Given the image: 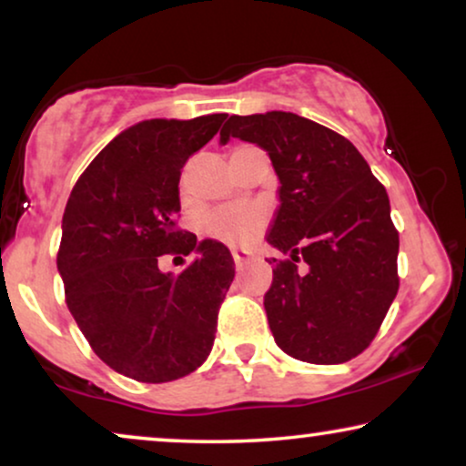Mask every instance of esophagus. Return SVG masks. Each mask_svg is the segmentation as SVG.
Returning a JSON list of instances; mask_svg holds the SVG:
<instances>
[{"label":"esophagus","instance_id":"34e87169","mask_svg":"<svg viewBox=\"0 0 466 466\" xmlns=\"http://www.w3.org/2000/svg\"><path fill=\"white\" fill-rule=\"evenodd\" d=\"M231 254H233V260H235V265H238V267L246 265L248 260H250V257H248V252H244V250H233Z\"/></svg>","mask_w":466,"mask_h":466}]
</instances>
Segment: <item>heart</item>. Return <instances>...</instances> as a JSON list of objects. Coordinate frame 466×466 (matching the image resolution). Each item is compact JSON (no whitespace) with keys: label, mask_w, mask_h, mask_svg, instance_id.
<instances>
[{"label":"heart","mask_w":466,"mask_h":466,"mask_svg":"<svg viewBox=\"0 0 466 466\" xmlns=\"http://www.w3.org/2000/svg\"><path fill=\"white\" fill-rule=\"evenodd\" d=\"M265 214L257 208H222L208 216L206 233L227 244H246L260 233Z\"/></svg>","instance_id":"1"}]
</instances>
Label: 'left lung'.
<instances>
[{"label":"left lung","mask_w":466,"mask_h":466,"mask_svg":"<svg viewBox=\"0 0 466 466\" xmlns=\"http://www.w3.org/2000/svg\"><path fill=\"white\" fill-rule=\"evenodd\" d=\"M231 137L267 150L279 208L267 241L273 263L265 311L286 354L339 365L369 348L399 290V233L386 188L354 144L292 112L228 116Z\"/></svg>","instance_id":"obj_1"}]
</instances>
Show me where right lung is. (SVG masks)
<instances>
[{"label": "right lung", "mask_w": 466, "mask_h": 466, "mask_svg": "<svg viewBox=\"0 0 466 466\" xmlns=\"http://www.w3.org/2000/svg\"><path fill=\"white\" fill-rule=\"evenodd\" d=\"M227 114L150 118L118 133L78 177L63 212L56 267L93 352L127 378L161 384L193 373L214 346L235 278L220 241L176 227L180 174ZM196 254L182 274L157 257Z\"/></svg>", "instance_id": "1"}]
</instances>
